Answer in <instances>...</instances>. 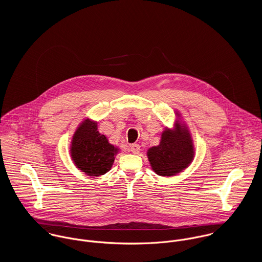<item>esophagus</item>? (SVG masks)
<instances>
[{"label":"esophagus","mask_w":262,"mask_h":262,"mask_svg":"<svg viewBox=\"0 0 262 262\" xmlns=\"http://www.w3.org/2000/svg\"><path fill=\"white\" fill-rule=\"evenodd\" d=\"M130 149H131V151H132L134 154H137V153L140 152V145L134 143V144H132V145L130 146Z\"/></svg>","instance_id":"esophagus-1"}]
</instances>
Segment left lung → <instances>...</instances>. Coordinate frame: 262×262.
I'll return each mask as SVG.
<instances>
[{
    "instance_id": "obj_1",
    "label": "left lung",
    "mask_w": 262,
    "mask_h": 262,
    "mask_svg": "<svg viewBox=\"0 0 262 262\" xmlns=\"http://www.w3.org/2000/svg\"><path fill=\"white\" fill-rule=\"evenodd\" d=\"M194 149L186 125L176 124L173 130L166 128L160 143L147 150L151 168L161 177H172L182 172L191 163Z\"/></svg>"
}]
</instances>
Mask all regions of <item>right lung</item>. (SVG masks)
I'll return each mask as SVG.
<instances>
[{
	"label": "right lung",
	"mask_w": 262,
	"mask_h": 262,
	"mask_svg": "<svg viewBox=\"0 0 262 262\" xmlns=\"http://www.w3.org/2000/svg\"><path fill=\"white\" fill-rule=\"evenodd\" d=\"M119 148L98 131L97 123L85 119L75 130L71 155L75 166L90 177H100L112 167Z\"/></svg>",
	"instance_id": "1"
}]
</instances>
